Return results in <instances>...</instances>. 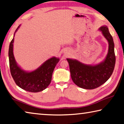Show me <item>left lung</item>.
I'll return each mask as SVG.
<instances>
[{"label": "left lung", "mask_w": 124, "mask_h": 124, "mask_svg": "<svg viewBox=\"0 0 124 124\" xmlns=\"http://www.w3.org/2000/svg\"><path fill=\"white\" fill-rule=\"evenodd\" d=\"M108 43V53L102 62L96 64H86L76 59L67 58L71 79L74 84L85 89H93L104 84L111 77L115 66L113 39L106 25L99 29Z\"/></svg>", "instance_id": "obj_1"}]
</instances>
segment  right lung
<instances>
[{
	"mask_svg": "<svg viewBox=\"0 0 124 124\" xmlns=\"http://www.w3.org/2000/svg\"><path fill=\"white\" fill-rule=\"evenodd\" d=\"M20 26L21 25L15 32L9 46L8 58L11 75L16 85L22 89L33 93L41 92L50 85L54 70L60 58L56 57L49 58L39 68L32 71H26L22 69L16 61L13 54L14 37Z\"/></svg>",
	"mask_w": 124,
	"mask_h": 124,
	"instance_id": "obj_1",
	"label": "right lung"
}]
</instances>
